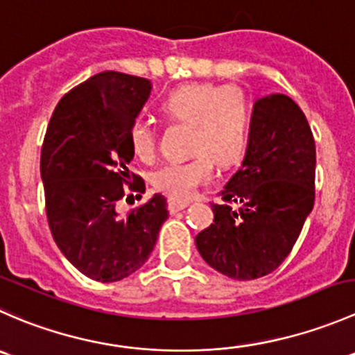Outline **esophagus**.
I'll list each match as a JSON object with an SVG mask.
<instances>
[{"mask_svg": "<svg viewBox=\"0 0 355 355\" xmlns=\"http://www.w3.org/2000/svg\"><path fill=\"white\" fill-rule=\"evenodd\" d=\"M189 205V202H182V200H174V198H169V210L171 214H176L179 210L186 209V207Z\"/></svg>", "mask_w": 355, "mask_h": 355, "instance_id": "34e87169", "label": "esophagus"}]
</instances>
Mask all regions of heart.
Wrapping results in <instances>:
<instances>
[{
	"mask_svg": "<svg viewBox=\"0 0 355 355\" xmlns=\"http://www.w3.org/2000/svg\"><path fill=\"white\" fill-rule=\"evenodd\" d=\"M164 114L188 122V160L164 164L152 176L157 189L174 200H188L200 186L214 178V160L231 166L241 159L254 125V105L236 86L186 84L167 94L160 103ZM129 146L136 159L152 162L157 155V131L145 119H136L128 131Z\"/></svg>",
	"mask_w": 355,
	"mask_h": 355,
	"instance_id": "1",
	"label": "heart"
}]
</instances>
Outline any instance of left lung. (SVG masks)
Masks as SVG:
<instances>
[{
	"label": "left lung",
	"instance_id": "8db88e82",
	"mask_svg": "<svg viewBox=\"0 0 355 355\" xmlns=\"http://www.w3.org/2000/svg\"><path fill=\"white\" fill-rule=\"evenodd\" d=\"M314 179L315 143L300 107L286 94L255 101L243 164L195 238L203 261L240 282L276 271L314 207Z\"/></svg>",
	"mask_w": 355,
	"mask_h": 355
}]
</instances>
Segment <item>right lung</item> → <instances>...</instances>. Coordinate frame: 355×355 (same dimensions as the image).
Returning <instances> with one entry per match:
<instances>
[{"label": "right lung", "instance_id": "add662e5", "mask_svg": "<svg viewBox=\"0 0 355 355\" xmlns=\"http://www.w3.org/2000/svg\"><path fill=\"white\" fill-rule=\"evenodd\" d=\"M150 91L145 77L96 73L63 94L44 135L41 178L51 234L67 261L94 282L138 271L169 217L162 195L117 212L129 191L145 193L141 176L129 171L128 131Z\"/></svg>", "mask_w": 355, "mask_h": 355}]
</instances>
